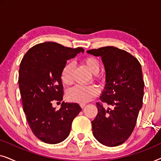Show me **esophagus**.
Masks as SVG:
<instances>
[{
  "mask_svg": "<svg viewBox=\"0 0 161 161\" xmlns=\"http://www.w3.org/2000/svg\"><path fill=\"white\" fill-rule=\"evenodd\" d=\"M86 105V103H80V107L82 108H83L85 107V105Z\"/></svg>",
  "mask_w": 161,
  "mask_h": 161,
  "instance_id": "esophagus-1",
  "label": "esophagus"
}]
</instances>
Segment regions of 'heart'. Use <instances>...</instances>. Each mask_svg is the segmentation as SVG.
Returning <instances> with one entry per match:
<instances>
[{"instance_id":"b5f03b06","label":"heart","mask_w":161,"mask_h":161,"mask_svg":"<svg viewBox=\"0 0 161 161\" xmlns=\"http://www.w3.org/2000/svg\"><path fill=\"white\" fill-rule=\"evenodd\" d=\"M83 62L94 76H97L100 71V65L97 59L93 57H87ZM74 63L69 61L64 66L61 73V79L64 84L70 85L73 82ZM99 94V89L95 86H80L77 85L68 90L67 95L70 100L78 103H86L92 100Z\"/></svg>"}]
</instances>
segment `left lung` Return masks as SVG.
<instances>
[{"label": "left lung", "mask_w": 161, "mask_h": 161, "mask_svg": "<svg viewBox=\"0 0 161 161\" xmlns=\"http://www.w3.org/2000/svg\"><path fill=\"white\" fill-rule=\"evenodd\" d=\"M102 58L106 84L100 96L110 105L97 103V115L92 122L94 138L107 147L123 144L131 135L142 108L144 82L138 59L113 46L87 50Z\"/></svg>", "instance_id": "1"}]
</instances>
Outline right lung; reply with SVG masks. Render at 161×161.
<instances>
[{
	"label": "right lung",
	"instance_id": "add662e5",
	"mask_svg": "<svg viewBox=\"0 0 161 161\" xmlns=\"http://www.w3.org/2000/svg\"><path fill=\"white\" fill-rule=\"evenodd\" d=\"M80 52H84L82 47L47 42L32 47L21 61L18 83L23 111L33 133L47 144L65 140L72 121L82 110L75 103L62 102L58 111L52 105L53 101L63 100L64 66Z\"/></svg>",
	"mask_w": 161,
	"mask_h": 161
}]
</instances>
